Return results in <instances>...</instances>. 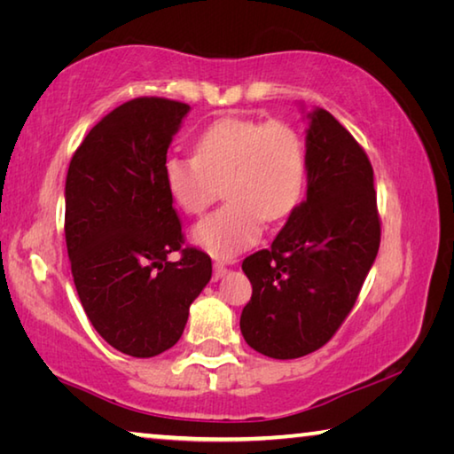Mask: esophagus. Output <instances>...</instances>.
<instances>
[{"label": "esophagus", "instance_id": "esophagus-1", "mask_svg": "<svg viewBox=\"0 0 454 454\" xmlns=\"http://www.w3.org/2000/svg\"><path fill=\"white\" fill-rule=\"evenodd\" d=\"M228 274V268L222 264V262H216L214 264V280H220V278H224V276Z\"/></svg>", "mask_w": 454, "mask_h": 454}]
</instances>
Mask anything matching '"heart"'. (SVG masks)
Wrapping results in <instances>:
<instances>
[{
    "label": "heart",
    "instance_id": "heart-1",
    "mask_svg": "<svg viewBox=\"0 0 454 454\" xmlns=\"http://www.w3.org/2000/svg\"><path fill=\"white\" fill-rule=\"evenodd\" d=\"M162 182L176 208L196 216L218 196L228 202L192 230V240L216 258H232L301 202L306 152L301 134L282 121L226 118L196 137L194 156L170 153Z\"/></svg>",
    "mask_w": 454,
    "mask_h": 454
}]
</instances>
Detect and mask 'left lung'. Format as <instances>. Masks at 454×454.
I'll use <instances>...</instances> for the list:
<instances>
[{
	"instance_id": "left-lung-1",
	"label": "left lung",
	"mask_w": 454,
	"mask_h": 454,
	"mask_svg": "<svg viewBox=\"0 0 454 454\" xmlns=\"http://www.w3.org/2000/svg\"><path fill=\"white\" fill-rule=\"evenodd\" d=\"M306 198L268 250L242 262L252 284L240 330L248 347L290 360L318 350L348 317L379 254L374 172L333 114L306 112Z\"/></svg>"
}]
</instances>
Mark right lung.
I'll use <instances>...</instances> for the list:
<instances>
[{"label": "right lung", "instance_id": "1", "mask_svg": "<svg viewBox=\"0 0 454 454\" xmlns=\"http://www.w3.org/2000/svg\"><path fill=\"white\" fill-rule=\"evenodd\" d=\"M188 112L164 98L121 104L90 129L66 178V244L80 302L98 334L136 358L180 340L190 304L212 278L202 250L168 258L184 236L162 164Z\"/></svg>", "mask_w": 454, "mask_h": 454}]
</instances>
